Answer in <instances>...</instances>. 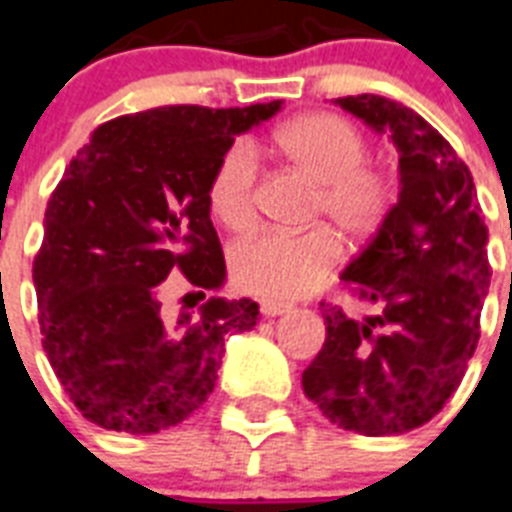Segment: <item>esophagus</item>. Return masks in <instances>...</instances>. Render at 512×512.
Instances as JSON below:
<instances>
[{
    "label": "esophagus",
    "instance_id": "esophagus-1",
    "mask_svg": "<svg viewBox=\"0 0 512 512\" xmlns=\"http://www.w3.org/2000/svg\"><path fill=\"white\" fill-rule=\"evenodd\" d=\"M260 313H263L265 318H276V315L289 313V305H281V302H263V305H260Z\"/></svg>",
    "mask_w": 512,
    "mask_h": 512
}]
</instances>
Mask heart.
<instances>
[{"mask_svg": "<svg viewBox=\"0 0 512 512\" xmlns=\"http://www.w3.org/2000/svg\"><path fill=\"white\" fill-rule=\"evenodd\" d=\"M286 160L321 184L318 213H326L350 236L373 234L394 199V181L384 170L365 165L368 139L339 115L315 112L278 131ZM257 147L234 141L218 160L207 186V202L223 226L244 231L257 215ZM339 257L331 228L305 234L263 231L239 242L231 252V273L244 292L268 302H286L313 292Z\"/></svg>", "mask_w": 512, "mask_h": 512, "instance_id": "heart-1", "label": "heart"}]
</instances>
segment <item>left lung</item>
<instances>
[{
    "label": "left lung",
    "mask_w": 512,
    "mask_h": 512,
    "mask_svg": "<svg viewBox=\"0 0 512 512\" xmlns=\"http://www.w3.org/2000/svg\"><path fill=\"white\" fill-rule=\"evenodd\" d=\"M400 152V197L342 273L378 315L323 310L326 342L302 373L328 421L365 436L429 423L460 386L479 344L489 231L471 170L436 128L394 99L339 97Z\"/></svg>",
    "instance_id": "left-lung-1"
}]
</instances>
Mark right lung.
Wrapping results in <instances>:
<instances>
[{"instance_id": "right-lung-1", "label": "right lung", "mask_w": 512, "mask_h": 512, "mask_svg": "<svg viewBox=\"0 0 512 512\" xmlns=\"http://www.w3.org/2000/svg\"><path fill=\"white\" fill-rule=\"evenodd\" d=\"M281 105L123 115L65 168L33 284L44 352L86 421L126 434L186 421L213 392L228 336L255 328L260 307L247 297H210L168 321L160 284L181 270L202 299L226 284L207 186L236 136Z\"/></svg>"}]
</instances>
